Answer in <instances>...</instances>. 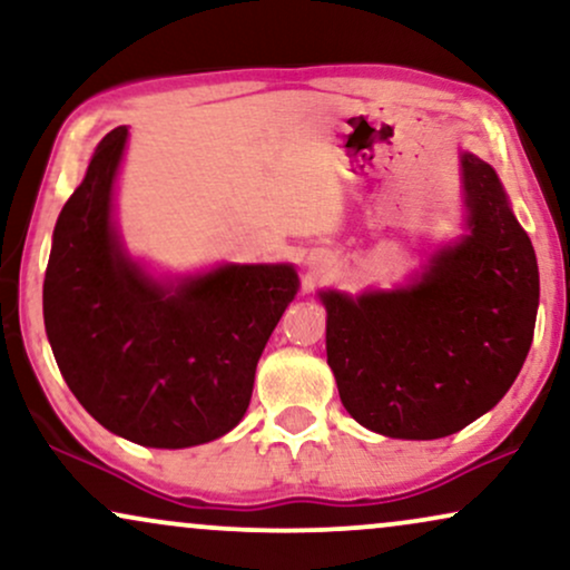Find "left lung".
Segmentation results:
<instances>
[{"instance_id":"obj_1","label":"left lung","mask_w":570,"mask_h":570,"mask_svg":"<svg viewBox=\"0 0 570 570\" xmlns=\"http://www.w3.org/2000/svg\"><path fill=\"white\" fill-rule=\"evenodd\" d=\"M465 234L389 292H318L338 397L360 426L442 439L505 397L534 338L539 268L494 168L460 153Z\"/></svg>"}]
</instances>
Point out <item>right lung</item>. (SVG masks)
Returning a JSON list of instances; mask_svg holds the SVG:
<instances>
[{"label": "right lung", "instance_id": "obj_1", "mask_svg": "<svg viewBox=\"0 0 570 570\" xmlns=\"http://www.w3.org/2000/svg\"><path fill=\"white\" fill-rule=\"evenodd\" d=\"M128 128L94 149L52 234L45 326L65 384L112 434L181 450L228 434L299 289L294 265L226 263L155 278L124 247L112 191Z\"/></svg>", "mask_w": 570, "mask_h": 570}]
</instances>
